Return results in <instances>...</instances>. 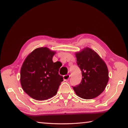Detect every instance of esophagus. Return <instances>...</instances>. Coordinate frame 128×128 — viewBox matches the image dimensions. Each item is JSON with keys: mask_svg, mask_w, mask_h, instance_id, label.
Listing matches in <instances>:
<instances>
[{"mask_svg": "<svg viewBox=\"0 0 128 128\" xmlns=\"http://www.w3.org/2000/svg\"><path fill=\"white\" fill-rule=\"evenodd\" d=\"M69 77H70V75L69 74L63 76V79L64 81H68V80L69 79Z\"/></svg>", "mask_w": 128, "mask_h": 128, "instance_id": "obj_1", "label": "esophagus"}]
</instances>
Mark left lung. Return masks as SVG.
Segmentation results:
<instances>
[{
    "label": "left lung",
    "mask_w": 128,
    "mask_h": 128,
    "mask_svg": "<svg viewBox=\"0 0 128 128\" xmlns=\"http://www.w3.org/2000/svg\"><path fill=\"white\" fill-rule=\"evenodd\" d=\"M77 64L82 72L78 85L72 86L80 98H96L105 89L108 81L107 66L98 54L89 48L76 54Z\"/></svg>",
    "instance_id": "left-lung-1"
}]
</instances>
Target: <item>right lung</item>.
I'll return each mask as SVG.
<instances>
[{
  "instance_id": "add662e5",
  "label": "right lung",
  "mask_w": 128,
  "mask_h": 128,
  "mask_svg": "<svg viewBox=\"0 0 128 128\" xmlns=\"http://www.w3.org/2000/svg\"><path fill=\"white\" fill-rule=\"evenodd\" d=\"M55 52L47 47L36 49L26 58L20 72L22 88L36 100H46L58 92L63 78L52 61Z\"/></svg>"
}]
</instances>
